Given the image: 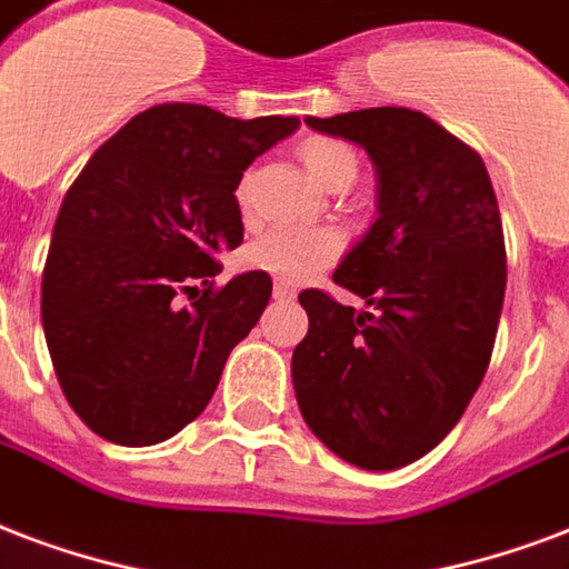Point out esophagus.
<instances>
[{
	"mask_svg": "<svg viewBox=\"0 0 569 569\" xmlns=\"http://www.w3.org/2000/svg\"><path fill=\"white\" fill-rule=\"evenodd\" d=\"M272 297H276V300H293V297H297V290L290 288L288 281H276V290H272Z\"/></svg>",
	"mask_w": 569,
	"mask_h": 569,
	"instance_id": "34e87169",
	"label": "esophagus"
}]
</instances>
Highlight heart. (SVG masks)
<instances>
[{
  "instance_id": "obj_1",
  "label": "heart",
  "mask_w": 569,
  "mask_h": 569,
  "mask_svg": "<svg viewBox=\"0 0 569 569\" xmlns=\"http://www.w3.org/2000/svg\"><path fill=\"white\" fill-rule=\"evenodd\" d=\"M300 158L311 179L323 188L353 182L357 177V156L348 143L330 138H311L302 143ZM339 251V237L330 230H269L249 249L251 267L263 269L288 284H300L323 269Z\"/></svg>"
}]
</instances>
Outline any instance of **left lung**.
<instances>
[{"mask_svg": "<svg viewBox=\"0 0 569 569\" xmlns=\"http://www.w3.org/2000/svg\"><path fill=\"white\" fill-rule=\"evenodd\" d=\"M306 126L366 149L378 219L332 272L366 309L300 293L297 405L339 459L396 471L447 438L489 369L507 288L501 212L482 158L426 113L369 107Z\"/></svg>", "mask_w": 569, "mask_h": 569, "instance_id": "obj_1", "label": "left lung"}]
</instances>
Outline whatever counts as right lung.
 Instances as JSON below:
<instances>
[{
	"mask_svg": "<svg viewBox=\"0 0 569 569\" xmlns=\"http://www.w3.org/2000/svg\"><path fill=\"white\" fill-rule=\"evenodd\" d=\"M297 128V117L149 107L68 188L41 279V323L68 405L104 441L152 447L209 405L230 350L272 293L260 269L221 290L209 284L216 254L242 242L233 191L251 161ZM179 289L196 297L186 310Z\"/></svg>",
	"mask_w": 569,
	"mask_h": 569,
	"instance_id": "obj_1",
	"label": "right lung"
}]
</instances>
